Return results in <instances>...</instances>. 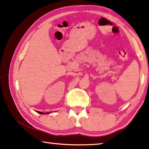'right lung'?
I'll use <instances>...</instances> for the list:
<instances>
[{"instance_id": "right-lung-1", "label": "right lung", "mask_w": 149, "mask_h": 149, "mask_svg": "<svg viewBox=\"0 0 149 149\" xmlns=\"http://www.w3.org/2000/svg\"><path fill=\"white\" fill-rule=\"evenodd\" d=\"M38 113H40V114H49V113H50L49 112H48V113H42V112H40V111H37Z\"/></svg>"}]
</instances>
